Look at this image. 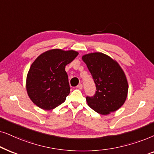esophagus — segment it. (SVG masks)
<instances>
[{
  "mask_svg": "<svg viewBox=\"0 0 154 154\" xmlns=\"http://www.w3.org/2000/svg\"><path fill=\"white\" fill-rule=\"evenodd\" d=\"M77 88L78 89H82V84H79V85L77 86Z\"/></svg>",
  "mask_w": 154,
  "mask_h": 154,
  "instance_id": "obj_1",
  "label": "esophagus"
}]
</instances>
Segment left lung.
Instances as JSON below:
<instances>
[{
    "instance_id": "8db88e82",
    "label": "left lung",
    "mask_w": 154,
    "mask_h": 154,
    "mask_svg": "<svg viewBox=\"0 0 154 154\" xmlns=\"http://www.w3.org/2000/svg\"><path fill=\"white\" fill-rule=\"evenodd\" d=\"M91 74L96 91L87 96V103L94 111L108 115L119 109L125 101L128 84L118 63L102 53H92L82 56Z\"/></svg>"
}]
</instances>
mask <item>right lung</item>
<instances>
[{"label":"right lung","mask_w":154,"mask_h":154,"mask_svg":"<svg viewBox=\"0 0 154 154\" xmlns=\"http://www.w3.org/2000/svg\"><path fill=\"white\" fill-rule=\"evenodd\" d=\"M78 55L75 51L53 49L41 54L31 65L26 91L33 103L44 110L58 107L70 92L65 66Z\"/></svg>","instance_id":"add662e5"}]
</instances>
